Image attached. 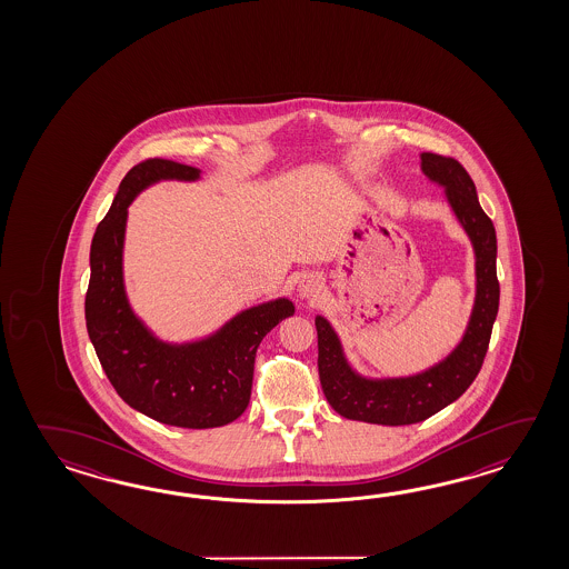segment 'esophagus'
I'll return each instance as SVG.
<instances>
[{
	"label": "esophagus",
	"mask_w": 569,
	"mask_h": 569,
	"mask_svg": "<svg viewBox=\"0 0 569 569\" xmlns=\"http://www.w3.org/2000/svg\"><path fill=\"white\" fill-rule=\"evenodd\" d=\"M321 280L319 277H315V274H307V277H302L301 282H299V295H301L302 299H313L317 297L319 292H321Z\"/></svg>",
	"instance_id": "esophagus-1"
}]
</instances>
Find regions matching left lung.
<instances>
[{
    "mask_svg": "<svg viewBox=\"0 0 569 569\" xmlns=\"http://www.w3.org/2000/svg\"><path fill=\"white\" fill-rule=\"evenodd\" d=\"M421 167L431 181L446 187L449 206L468 231L476 252V302L460 346L443 362L409 378L368 380L351 370L338 336L323 317L315 319L319 346V380L327 402L353 421L376 425H412L446 409L476 380L482 368L500 299L496 279V231L492 219L478 203L476 184L456 158L421 154Z\"/></svg>",
    "mask_w": 569,
    "mask_h": 569,
    "instance_id": "left-lung-1",
    "label": "left lung"
}]
</instances>
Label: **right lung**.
Instances as JSON below:
<instances>
[{"mask_svg": "<svg viewBox=\"0 0 569 569\" xmlns=\"http://www.w3.org/2000/svg\"><path fill=\"white\" fill-rule=\"evenodd\" d=\"M160 179L194 181L199 170L167 158H146L123 177L91 242L87 331L111 387L132 409L158 423L221 427L246 411L256 350L272 327L295 313V307L289 299L258 305L233 317L216 336L187 346L152 338L126 299L121 248L128 206Z\"/></svg>", "mask_w": 569, "mask_h": 569, "instance_id": "right-lung-1", "label": "right lung"}]
</instances>
